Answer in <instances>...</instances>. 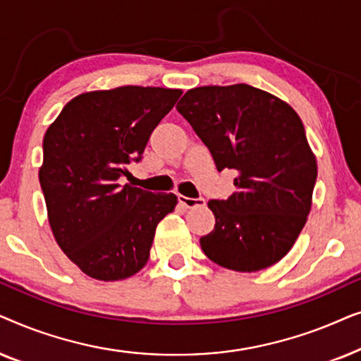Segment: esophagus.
Returning <instances> with one entry per match:
<instances>
[{"label": "esophagus", "instance_id": "esophagus-1", "mask_svg": "<svg viewBox=\"0 0 361 361\" xmlns=\"http://www.w3.org/2000/svg\"><path fill=\"white\" fill-rule=\"evenodd\" d=\"M179 204L185 209H194V207H202L205 205V199H192V197H185V195H179Z\"/></svg>", "mask_w": 361, "mask_h": 361}]
</instances>
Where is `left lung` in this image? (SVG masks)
I'll list each match as a JSON object with an SVG mask.
<instances>
[{"instance_id": "1", "label": "left lung", "mask_w": 361, "mask_h": 361, "mask_svg": "<svg viewBox=\"0 0 361 361\" xmlns=\"http://www.w3.org/2000/svg\"><path fill=\"white\" fill-rule=\"evenodd\" d=\"M219 171L233 169L236 190L210 200L215 228L200 246L214 263L253 273L283 259L312 205L317 162L298 113L246 83L192 88L177 103Z\"/></svg>"}]
</instances>
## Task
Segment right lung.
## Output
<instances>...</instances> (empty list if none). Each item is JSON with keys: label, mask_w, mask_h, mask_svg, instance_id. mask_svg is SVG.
I'll list each match as a JSON object with an SVG mask.
<instances>
[{"label": "right lung", "mask_w": 361, "mask_h": 361, "mask_svg": "<svg viewBox=\"0 0 361 361\" xmlns=\"http://www.w3.org/2000/svg\"><path fill=\"white\" fill-rule=\"evenodd\" d=\"M180 95L136 85L82 93L47 128L39 182L49 225L68 259L93 279L136 274L149 259L157 224L174 210V194L121 180Z\"/></svg>", "instance_id": "obj_1"}]
</instances>
